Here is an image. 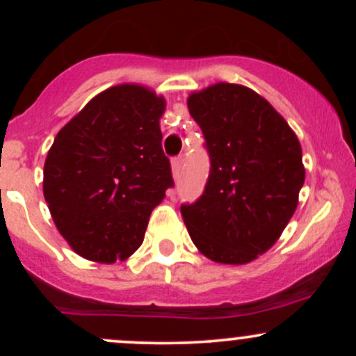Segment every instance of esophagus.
<instances>
[{"label":"esophagus","mask_w":356,"mask_h":356,"mask_svg":"<svg viewBox=\"0 0 356 356\" xmlns=\"http://www.w3.org/2000/svg\"><path fill=\"white\" fill-rule=\"evenodd\" d=\"M182 164H184V157H182V155H179V157L172 159V174H174V179H179V172H181Z\"/></svg>","instance_id":"1"}]
</instances>
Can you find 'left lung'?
I'll list each match as a JSON object with an SVG mask.
<instances>
[{"mask_svg":"<svg viewBox=\"0 0 356 356\" xmlns=\"http://www.w3.org/2000/svg\"><path fill=\"white\" fill-rule=\"evenodd\" d=\"M187 107L204 134L211 170L201 197L182 204L192 243L209 259L246 264L276 243L305 182L296 134L254 90L216 83Z\"/></svg>","mask_w":356,"mask_h":356,"instance_id":"obj_1","label":"left lung"}]
</instances>
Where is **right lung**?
Returning <instances> with one entry per match:
<instances>
[{"label": "right lung", "mask_w": 356, "mask_h": 356, "mask_svg": "<svg viewBox=\"0 0 356 356\" xmlns=\"http://www.w3.org/2000/svg\"><path fill=\"white\" fill-rule=\"evenodd\" d=\"M165 100L140 85L110 87L56 134L43 194L76 254L124 261L144 241L150 212L174 186L159 120Z\"/></svg>", "instance_id": "1"}]
</instances>
